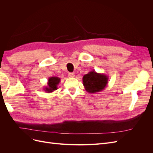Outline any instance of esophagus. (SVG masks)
Returning a JSON list of instances; mask_svg holds the SVG:
<instances>
[{
	"label": "esophagus",
	"mask_w": 153,
	"mask_h": 153,
	"mask_svg": "<svg viewBox=\"0 0 153 153\" xmlns=\"http://www.w3.org/2000/svg\"><path fill=\"white\" fill-rule=\"evenodd\" d=\"M68 76L69 78H73V77H75V73H68Z\"/></svg>",
	"instance_id": "obj_1"
}]
</instances>
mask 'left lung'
Returning a JSON list of instances; mask_svg holds the SVG:
<instances>
[{
    "instance_id": "left-lung-1",
    "label": "left lung",
    "mask_w": 153,
    "mask_h": 153,
    "mask_svg": "<svg viewBox=\"0 0 153 153\" xmlns=\"http://www.w3.org/2000/svg\"><path fill=\"white\" fill-rule=\"evenodd\" d=\"M83 85L86 91L96 93L102 91L108 84V77L103 73L91 71L83 76Z\"/></svg>"
}]
</instances>
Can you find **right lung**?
<instances>
[{
  "mask_svg": "<svg viewBox=\"0 0 153 153\" xmlns=\"http://www.w3.org/2000/svg\"><path fill=\"white\" fill-rule=\"evenodd\" d=\"M60 82H61V78L59 77H50L48 80L47 86L44 87V91L48 93V92H52L54 91L57 90L58 89L57 85H59Z\"/></svg>",
  "mask_w": 153,
  "mask_h": 153,
  "instance_id": "1",
  "label": "right lung"
}]
</instances>
